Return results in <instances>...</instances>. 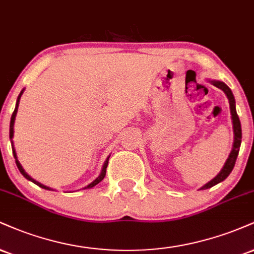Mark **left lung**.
<instances>
[{"label": "left lung", "instance_id": "1", "mask_svg": "<svg viewBox=\"0 0 254 254\" xmlns=\"http://www.w3.org/2000/svg\"><path fill=\"white\" fill-rule=\"evenodd\" d=\"M212 82L214 86H216L220 90H222L225 92L226 96L228 98V102H230V109H231V115H232V122H233V132H234V142H233V148H232V151L228 156L227 161H226L224 168L221 169L218 175H216L212 181H209L207 185H204L203 187H201V189H208L213 186L218 185V183L222 182L224 180L230 175L232 170H233L235 161H237L238 154H239V149H240V144H241V124L239 121V117H238L237 110H235V99L233 93H232L231 88L222 81H216V80H212Z\"/></svg>", "mask_w": 254, "mask_h": 254}]
</instances>
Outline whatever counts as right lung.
Wrapping results in <instances>:
<instances>
[{"mask_svg": "<svg viewBox=\"0 0 254 254\" xmlns=\"http://www.w3.org/2000/svg\"><path fill=\"white\" fill-rule=\"evenodd\" d=\"M22 93H23V90L21 91V93L19 94V97H17V100H16V106H15V110H14L13 115H11V118H10V127H9V138H10V139L13 138V136H14V122H15V117H16L17 108H19L20 98H21V96H22ZM11 149H13V154H14V157H15V162H16V166H17V168H19L20 173L22 174V175H23L24 177H26L27 180H29V181H32L33 183H35V185H36V186H39V187H41V188H44V189H48V190H52V188H50V187H46V186L41 185V183H40V182L35 181L34 179H32V177H30V176L28 175V174H27L26 172H24L23 168H22V166H21L20 162H19V160H17V157H16V152H15V149H14V145H13V140H11ZM109 157H110V156H109ZM109 157L106 158L105 163H104L103 169H102V173H100V175L98 176L97 179L94 180L93 182H91L90 185L86 186V187H85L84 189H88V188H92V187H94V186L98 185V183H99V182L102 181V180L104 179V177H105V175H106V168H108V164H109Z\"/></svg>", "mask_w": 254, "mask_h": 254, "instance_id": "1", "label": "right lung"}]
</instances>
